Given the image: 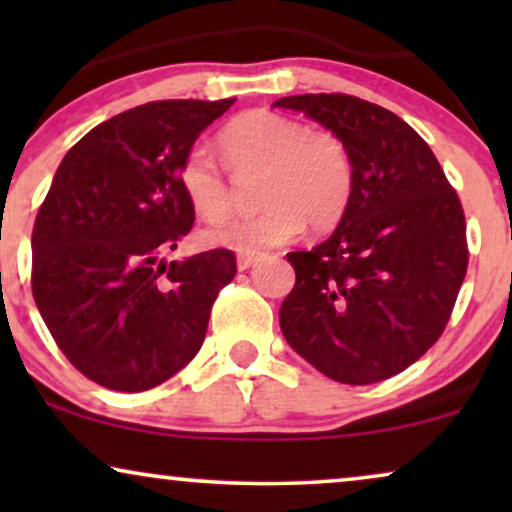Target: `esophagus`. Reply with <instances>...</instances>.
Instances as JSON below:
<instances>
[{
  "label": "esophagus",
  "instance_id": "1",
  "mask_svg": "<svg viewBox=\"0 0 512 512\" xmlns=\"http://www.w3.org/2000/svg\"><path fill=\"white\" fill-rule=\"evenodd\" d=\"M256 263L254 254H237V270H249Z\"/></svg>",
  "mask_w": 512,
  "mask_h": 512
}]
</instances>
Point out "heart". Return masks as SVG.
Returning <instances> with one entry per match:
<instances>
[{"mask_svg": "<svg viewBox=\"0 0 512 512\" xmlns=\"http://www.w3.org/2000/svg\"><path fill=\"white\" fill-rule=\"evenodd\" d=\"M223 163L237 179L261 174L256 202L263 209L202 230L207 247L256 254L310 230H328L342 219L352 198V160L347 146L331 130L275 111H244L219 132ZM179 186L195 214L205 221L226 219L233 193L212 151L195 146L179 167Z\"/></svg>", "mask_w": 512, "mask_h": 512, "instance_id": "obj_1", "label": "heart"}]
</instances>
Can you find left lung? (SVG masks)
Listing matches in <instances>:
<instances>
[{"label":"left lung","mask_w":512,"mask_h":512,"mask_svg":"<svg viewBox=\"0 0 512 512\" xmlns=\"http://www.w3.org/2000/svg\"><path fill=\"white\" fill-rule=\"evenodd\" d=\"M338 135L352 198L331 237L286 254L296 286L279 310L289 345L342 384L398 375L440 338L466 277L464 209L429 144L389 109L352 95H291Z\"/></svg>","instance_id":"obj_1"}]
</instances>
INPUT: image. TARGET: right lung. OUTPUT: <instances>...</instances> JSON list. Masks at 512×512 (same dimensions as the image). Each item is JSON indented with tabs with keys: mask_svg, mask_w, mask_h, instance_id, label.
Wrapping results in <instances>:
<instances>
[{
	"mask_svg": "<svg viewBox=\"0 0 512 512\" xmlns=\"http://www.w3.org/2000/svg\"><path fill=\"white\" fill-rule=\"evenodd\" d=\"M233 102L128 109L79 139L55 172L32 230L34 303L62 354L102 387L132 394L179 373L233 282L228 249L160 258L195 221L179 167Z\"/></svg>",
	"mask_w": 512,
	"mask_h": 512,
	"instance_id": "obj_1",
	"label": "right lung"
}]
</instances>
